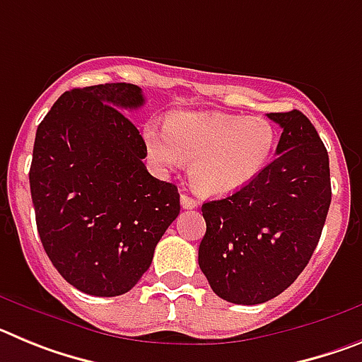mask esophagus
<instances>
[{
    "label": "esophagus",
    "instance_id": "1",
    "mask_svg": "<svg viewBox=\"0 0 362 362\" xmlns=\"http://www.w3.org/2000/svg\"><path fill=\"white\" fill-rule=\"evenodd\" d=\"M181 206L183 209H196L197 206V201L196 199H192L190 196H187V194H181Z\"/></svg>",
    "mask_w": 362,
    "mask_h": 362
}]
</instances>
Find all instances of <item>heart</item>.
I'll return each mask as SVG.
<instances>
[{
	"instance_id": "b5f03b06",
	"label": "heart",
	"mask_w": 362,
	"mask_h": 362,
	"mask_svg": "<svg viewBox=\"0 0 362 362\" xmlns=\"http://www.w3.org/2000/svg\"><path fill=\"white\" fill-rule=\"evenodd\" d=\"M143 141L150 161L172 170L190 161L192 187L209 197H225L259 177L276 150L274 124L261 116L223 112H172L166 129L146 123Z\"/></svg>"
}]
</instances>
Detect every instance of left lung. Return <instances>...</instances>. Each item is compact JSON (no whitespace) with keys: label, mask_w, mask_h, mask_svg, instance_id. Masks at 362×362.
<instances>
[{"label":"left lung","mask_w":362,"mask_h":362,"mask_svg":"<svg viewBox=\"0 0 362 362\" xmlns=\"http://www.w3.org/2000/svg\"><path fill=\"white\" fill-rule=\"evenodd\" d=\"M283 129L277 158L243 190L201 206L199 268L233 305H261L288 288L312 257L330 209V163L299 110L268 114Z\"/></svg>","instance_id":"1"}]
</instances>
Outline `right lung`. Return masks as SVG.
<instances>
[{"label":"right lung","mask_w":362,"mask_h":362,"mask_svg":"<svg viewBox=\"0 0 362 362\" xmlns=\"http://www.w3.org/2000/svg\"><path fill=\"white\" fill-rule=\"evenodd\" d=\"M139 86L65 92L37 127L28 172L43 248L66 283L116 297L136 286L179 216L177 187L148 174L145 141L123 110Z\"/></svg>","instance_id":"1"}]
</instances>
